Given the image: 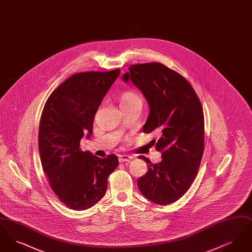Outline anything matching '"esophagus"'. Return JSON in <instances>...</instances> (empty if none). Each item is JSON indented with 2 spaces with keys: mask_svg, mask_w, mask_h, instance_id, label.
<instances>
[{
  "mask_svg": "<svg viewBox=\"0 0 252 252\" xmlns=\"http://www.w3.org/2000/svg\"><path fill=\"white\" fill-rule=\"evenodd\" d=\"M132 159V157L129 155H120L119 156V161L120 162H125V161H130Z\"/></svg>",
  "mask_w": 252,
  "mask_h": 252,
  "instance_id": "1",
  "label": "esophagus"
}]
</instances>
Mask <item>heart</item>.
<instances>
[{
  "mask_svg": "<svg viewBox=\"0 0 252 252\" xmlns=\"http://www.w3.org/2000/svg\"><path fill=\"white\" fill-rule=\"evenodd\" d=\"M133 102H142V98L138 94H136L135 92H126L125 94H123V95L121 97V105L124 104H130Z\"/></svg>",
  "mask_w": 252,
  "mask_h": 252,
  "instance_id": "obj_1",
  "label": "heart"
}]
</instances>
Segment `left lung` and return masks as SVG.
Wrapping results in <instances>:
<instances>
[{"mask_svg": "<svg viewBox=\"0 0 252 252\" xmlns=\"http://www.w3.org/2000/svg\"><path fill=\"white\" fill-rule=\"evenodd\" d=\"M128 71L123 80L131 81L145 96L150 113L143 131L158 133L155 147L162 158L152 163L140 156L148 171L137 180L138 187L154 203H173L189 190L197 175L204 151L203 108L186 78L163 64H135Z\"/></svg>", "mask_w": 252, "mask_h": 252, "instance_id": "obj_1", "label": "left lung"}]
</instances>
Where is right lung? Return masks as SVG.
Instances as JSON below:
<instances>
[{"mask_svg":"<svg viewBox=\"0 0 252 252\" xmlns=\"http://www.w3.org/2000/svg\"><path fill=\"white\" fill-rule=\"evenodd\" d=\"M120 69L72 74L48 97L38 130L40 161L60 201L74 211L97 203L108 188L118 158L94 156L80 149V140L93 134L96 111Z\"/></svg>","mask_w":252,"mask_h":252,"instance_id":"1","label":"right lung"}]
</instances>
